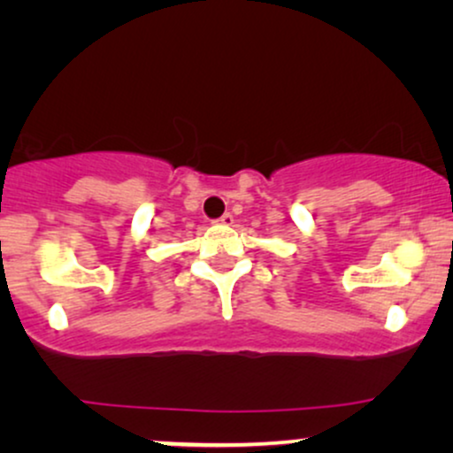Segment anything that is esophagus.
<instances>
[{"mask_svg":"<svg viewBox=\"0 0 453 453\" xmlns=\"http://www.w3.org/2000/svg\"><path fill=\"white\" fill-rule=\"evenodd\" d=\"M216 225H222V226H231L233 225V216L231 214H225L222 218H218Z\"/></svg>","mask_w":453,"mask_h":453,"instance_id":"esophagus-1","label":"esophagus"}]
</instances>
